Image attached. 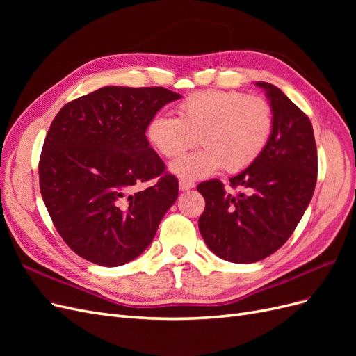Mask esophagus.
<instances>
[{"label": "esophagus", "instance_id": "34e87169", "mask_svg": "<svg viewBox=\"0 0 356 356\" xmlns=\"http://www.w3.org/2000/svg\"><path fill=\"white\" fill-rule=\"evenodd\" d=\"M191 188H195V182L188 181V179H179V190L181 191H187Z\"/></svg>", "mask_w": 356, "mask_h": 356}]
</instances>
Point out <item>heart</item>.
<instances>
[{
  "label": "heart",
  "instance_id": "obj_1",
  "mask_svg": "<svg viewBox=\"0 0 356 356\" xmlns=\"http://www.w3.org/2000/svg\"><path fill=\"white\" fill-rule=\"evenodd\" d=\"M178 117L157 113L149 118L147 138L168 159L178 157L197 143L203 148L182 156L170 170L182 179L212 175L224 166L241 172L264 152L273 132V110L260 96L234 90L191 93L177 106Z\"/></svg>",
  "mask_w": 356,
  "mask_h": 356
}]
</instances>
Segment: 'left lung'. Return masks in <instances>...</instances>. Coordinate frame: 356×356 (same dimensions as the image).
I'll list each match as a JSON object with an SVG mask.
<instances>
[{
    "mask_svg": "<svg viewBox=\"0 0 356 356\" xmlns=\"http://www.w3.org/2000/svg\"><path fill=\"white\" fill-rule=\"evenodd\" d=\"M264 89L273 110V132L251 166L230 178L238 195L220 179L197 186L207 207L199 230L209 250L222 260L251 264L272 255L293 234L314 196L318 153L309 117L276 86Z\"/></svg>",
    "mask_w": 356,
    "mask_h": 356,
    "instance_id": "obj_1",
    "label": "left lung"
}]
</instances>
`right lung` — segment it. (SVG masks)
Returning <instances> with one entry per match:
<instances>
[{"label": "right lung", "instance_id": "obj_1", "mask_svg": "<svg viewBox=\"0 0 356 356\" xmlns=\"http://www.w3.org/2000/svg\"><path fill=\"white\" fill-rule=\"evenodd\" d=\"M179 98L165 88L105 86L63 105L51 122L38 165L41 196L62 239L84 260L122 266L154 239L178 179L145 132L149 118Z\"/></svg>", "mask_w": 356, "mask_h": 356}]
</instances>
